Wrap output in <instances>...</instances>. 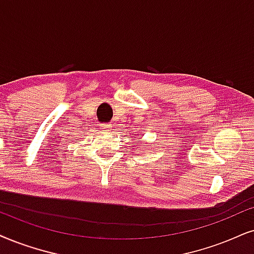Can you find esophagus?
<instances>
[{"label":"esophagus","instance_id":"esophagus-1","mask_svg":"<svg viewBox=\"0 0 254 254\" xmlns=\"http://www.w3.org/2000/svg\"><path fill=\"white\" fill-rule=\"evenodd\" d=\"M110 127H111V125L110 124H101V129L102 130H110Z\"/></svg>","mask_w":254,"mask_h":254}]
</instances>
